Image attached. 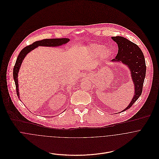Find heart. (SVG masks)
I'll return each instance as SVG.
<instances>
[{
    "instance_id": "1",
    "label": "heart",
    "mask_w": 159,
    "mask_h": 159,
    "mask_svg": "<svg viewBox=\"0 0 159 159\" xmlns=\"http://www.w3.org/2000/svg\"><path fill=\"white\" fill-rule=\"evenodd\" d=\"M103 48V46L98 44H93L89 46V51L92 56L97 57L99 55L102 58H106L110 54V51L108 48Z\"/></svg>"
}]
</instances>
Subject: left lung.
<instances>
[{
    "instance_id": "8db88e82",
    "label": "left lung",
    "mask_w": 159,
    "mask_h": 159,
    "mask_svg": "<svg viewBox=\"0 0 159 159\" xmlns=\"http://www.w3.org/2000/svg\"><path fill=\"white\" fill-rule=\"evenodd\" d=\"M111 39L118 46V53L113 61H121L130 69L135 86V95L130 103L123 111L129 109L141 95L146 66L143 53L138 46L125 38L120 36ZM122 111V112H123Z\"/></svg>"
}]
</instances>
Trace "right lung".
<instances>
[{
  "label": "right lung",
  "mask_w": 159,
  "mask_h": 159,
  "mask_svg": "<svg viewBox=\"0 0 159 159\" xmlns=\"http://www.w3.org/2000/svg\"><path fill=\"white\" fill-rule=\"evenodd\" d=\"M69 42V39L66 38L62 39H43L42 40L37 41L30 45L27 46L24 48L20 52L18 58L16 59L15 65L13 68V78L15 80L16 89L17 95L19 98V91H18V73L19 71L21 65L23 62V59L26 54L30 51L33 50L38 46H57L65 44Z\"/></svg>",
  "instance_id": "right-lung-1"
}]
</instances>
